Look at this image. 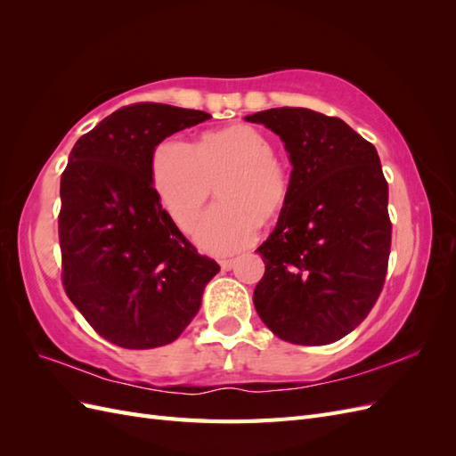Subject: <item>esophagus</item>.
<instances>
[{"label": "esophagus", "mask_w": 456, "mask_h": 456, "mask_svg": "<svg viewBox=\"0 0 456 456\" xmlns=\"http://www.w3.org/2000/svg\"><path fill=\"white\" fill-rule=\"evenodd\" d=\"M233 265H236V258H224V260H220V268H223V270H232Z\"/></svg>", "instance_id": "34e87169"}]
</instances>
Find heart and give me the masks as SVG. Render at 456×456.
<instances>
[{
	"instance_id": "heart-1",
	"label": "heart",
	"mask_w": 456,
	"mask_h": 456,
	"mask_svg": "<svg viewBox=\"0 0 456 456\" xmlns=\"http://www.w3.org/2000/svg\"><path fill=\"white\" fill-rule=\"evenodd\" d=\"M151 184L165 211L186 228L216 186L220 203L191 226L203 251L230 255L251 245L262 220L278 216L291 194V176L273 156L268 136L251 126L205 133L196 148L163 141L151 156Z\"/></svg>"
}]
</instances>
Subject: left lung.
<instances>
[{"instance_id":"obj_1","label":"left lung","mask_w":456,"mask_h":456,"mask_svg":"<svg viewBox=\"0 0 456 456\" xmlns=\"http://www.w3.org/2000/svg\"><path fill=\"white\" fill-rule=\"evenodd\" d=\"M245 119L278 134L293 165L289 201L256 249L266 272L255 308L281 340L330 344L365 320L388 268V183L377 148L342 119L308 108Z\"/></svg>"}]
</instances>
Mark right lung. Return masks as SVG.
I'll return each mask as SVG.
<instances>
[{"label":"right lung","instance_id":"1","mask_svg":"<svg viewBox=\"0 0 456 456\" xmlns=\"http://www.w3.org/2000/svg\"><path fill=\"white\" fill-rule=\"evenodd\" d=\"M211 116L123 106L74 144L61 176L62 285L102 338L129 350L165 346L194 320L218 273L196 251L151 184V156L173 133Z\"/></svg>","mask_w":456,"mask_h":456}]
</instances>
